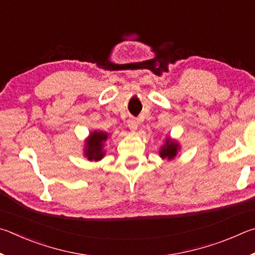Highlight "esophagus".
Listing matches in <instances>:
<instances>
[{
	"label": "esophagus",
	"instance_id": "esophagus-1",
	"mask_svg": "<svg viewBox=\"0 0 255 255\" xmlns=\"http://www.w3.org/2000/svg\"><path fill=\"white\" fill-rule=\"evenodd\" d=\"M137 125H139V122H137L136 119H128V127L130 128L131 131H135L137 128Z\"/></svg>",
	"mask_w": 255,
	"mask_h": 255
}]
</instances>
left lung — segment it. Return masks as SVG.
I'll return each instance as SVG.
<instances>
[{"label": "left lung", "instance_id": "1", "mask_svg": "<svg viewBox=\"0 0 255 255\" xmlns=\"http://www.w3.org/2000/svg\"><path fill=\"white\" fill-rule=\"evenodd\" d=\"M178 151H179V144H178L177 141L171 140L170 137H167L166 143L160 149V157L162 159H168L171 160L177 155Z\"/></svg>", "mask_w": 255, "mask_h": 255}]
</instances>
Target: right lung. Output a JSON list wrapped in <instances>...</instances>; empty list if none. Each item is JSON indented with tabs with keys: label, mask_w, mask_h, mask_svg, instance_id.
<instances>
[{
	"label": "right lung",
	"mask_w": 255,
	"mask_h": 255,
	"mask_svg": "<svg viewBox=\"0 0 255 255\" xmlns=\"http://www.w3.org/2000/svg\"><path fill=\"white\" fill-rule=\"evenodd\" d=\"M109 139V134L103 131H94L89 134L85 145V157H87L89 161H98L104 157L105 152L103 151L104 142Z\"/></svg>",
	"instance_id": "right-lung-1"
}]
</instances>
